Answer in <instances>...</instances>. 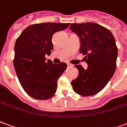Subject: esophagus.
<instances>
[{"label": "esophagus", "mask_w": 127, "mask_h": 127, "mask_svg": "<svg viewBox=\"0 0 127 127\" xmlns=\"http://www.w3.org/2000/svg\"><path fill=\"white\" fill-rule=\"evenodd\" d=\"M67 67H74V65H73L72 64H70V63H67Z\"/></svg>", "instance_id": "esophagus-1"}]
</instances>
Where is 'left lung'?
I'll use <instances>...</instances> for the list:
<instances>
[{
	"mask_svg": "<svg viewBox=\"0 0 127 127\" xmlns=\"http://www.w3.org/2000/svg\"><path fill=\"white\" fill-rule=\"evenodd\" d=\"M70 29L80 38V52L88 64L80 65L78 77L71 82L75 93L82 96L95 95L105 87L114 74L118 49L112 32L93 22L71 24Z\"/></svg>",
	"mask_w": 127,
	"mask_h": 127,
	"instance_id": "1",
	"label": "left lung"
}]
</instances>
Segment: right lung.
<instances>
[{
  "instance_id": "1",
  "label": "right lung",
  "mask_w": 127,
  "mask_h": 127,
  "mask_svg": "<svg viewBox=\"0 0 127 127\" xmlns=\"http://www.w3.org/2000/svg\"><path fill=\"white\" fill-rule=\"evenodd\" d=\"M70 24L42 23L31 25L22 32L15 44L13 64L24 90L32 97L45 100L57 91V80L67 64H54L45 55L53 49V35L66 29Z\"/></svg>"
}]
</instances>
